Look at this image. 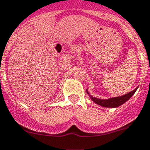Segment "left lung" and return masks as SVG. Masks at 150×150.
Instances as JSON below:
<instances>
[{
	"label": "left lung",
	"instance_id": "8db88e82",
	"mask_svg": "<svg viewBox=\"0 0 150 150\" xmlns=\"http://www.w3.org/2000/svg\"><path fill=\"white\" fill-rule=\"evenodd\" d=\"M138 88H136L133 90L132 91L129 92L128 94H125L122 96H119V97H114V98H110L108 99H100V98H95L94 96H92L90 94L88 90L87 89V93L88 94V96L90 98L93 100L95 104L100 105L101 107L105 108H117L119 107L120 105H123L124 103H125L128 100H129L132 98V96L133 95L136 93V90Z\"/></svg>",
	"mask_w": 150,
	"mask_h": 150
}]
</instances>
